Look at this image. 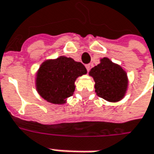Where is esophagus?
Listing matches in <instances>:
<instances>
[{
    "mask_svg": "<svg viewBox=\"0 0 154 154\" xmlns=\"http://www.w3.org/2000/svg\"><path fill=\"white\" fill-rule=\"evenodd\" d=\"M85 67H86V69H87L88 72H89V70L91 69V65H90V64H88V65L85 66Z\"/></svg>",
    "mask_w": 154,
    "mask_h": 154,
    "instance_id": "obj_1",
    "label": "esophagus"
}]
</instances>
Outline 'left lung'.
Segmentation results:
<instances>
[{"label":"left lung","mask_w":154,"mask_h":154,"mask_svg":"<svg viewBox=\"0 0 154 154\" xmlns=\"http://www.w3.org/2000/svg\"><path fill=\"white\" fill-rule=\"evenodd\" d=\"M89 75L94 77L98 96L112 102L125 96L128 86L126 72L109 59H101L100 63L90 70Z\"/></svg>","instance_id":"8db88e82"}]
</instances>
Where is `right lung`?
<instances>
[{
  "label": "right lung",
  "mask_w": 154,
  "mask_h": 154,
  "mask_svg": "<svg viewBox=\"0 0 154 154\" xmlns=\"http://www.w3.org/2000/svg\"><path fill=\"white\" fill-rule=\"evenodd\" d=\"M87 73L81 62L61 56L47 60L36 75V89L42 98L53 104H63L75 90L77 77Z\"/></svg>",
  "instance_id": "right-lung-1"
}]
</instances>
